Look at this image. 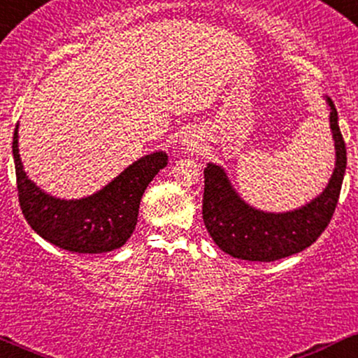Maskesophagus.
Returning a JSON list of instances; mask_svg holds the SVG:
<instances>
[{
    "label": "esophagus",
    "mask_w": 358,
    "mask_h": 358,
    "mask_svg": "<svg viewBox=\"0 0 358 358\" xmlns=\"http://www.w3.org/2000/svg\"><path fill=\"white\" fill-rule=\"evenodd\" d=\"M182 146L187 148V150H195L196 146H200V136L196 134H185V138L182 139Z\"/></svg>",
    "instance_id": "34e87169"
}]
</instances>
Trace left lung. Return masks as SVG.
I'll list each match as a JSON object with an SVG mask.
<instances>
[{
	"instance_id": "left-lung-1",
	"label": "left lung",
	"mask_w": 358,
	"mask_h": 358,
	"mask_svg": "<svg viewBox=\"0 0 358 358\" xmlns=\"http://www.w3.org/2000/svg\"><path fill=\"white\" fill-rule=\"evenodd\" d=\"M330 129L335 143V168L318 196L289 212H264L241 199L225 170L208 163L203 170V224L213 242L229 256L271 262L310 248L330 224L347 168V150L338 114L330 97Z\"/></svg>"
}]
</instances>
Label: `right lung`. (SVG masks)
Segmentation results:
<instances>
[{"label":"right lung","instance_id":"1","mask_svg":"<svg viewBox=\"0 0 358 358\" xmlns=\"http://www.w3.org/2000/svg\"><path fill=\"white\" fill-rule=\"evenodd\" d=\"M13 159L20 207L30 227L57 248L79 254L109 252L126 244L138 222L146 187L166 166L165 151L143 156L99 192L65 200L48 195L28 178L13 134Z\"/></svg>","mask_w":358,"mask_h":358}]
</instances>
